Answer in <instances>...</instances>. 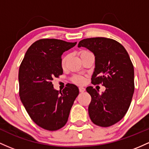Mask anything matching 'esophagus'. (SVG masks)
I'll list each match as a JSON object with an SVG mask.
<instances>
[{
  "label": "esophagus",
  "instance_id": "esophagus-1",
  "mask_svg": "<svg viewBox=\"0 0 149 149\" xmlns=\"http://www.w3.org/2000/svg\"><path fill=\"white\" fill-rule=\"evenodd\" d=\"M79 91L80 92H84V91H85V88L84 87H82V86H80V87L79 88Z\"/></svg>",
  "mask_w": 149,
  "mask_h": 149
}]
</instances>
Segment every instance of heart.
Masks as SVG:
<instances>
[{
  "instance_id": "heart-1",
  "label": "heart",
  "mask_w": 149,
  "mask_h": 149,
  "mask_svg": "<svg viewBox=\"0 0 149 149\" xmlns=\"http://www.w3.org/2000/svg\"><path fill=\"white\" fill-rule=\"evenodd\" d=\"M84 53H86V51H84L81 53V54H82ZM67 57H65V58H63V60H62V65H65V64L66 63V61H67ZM72 81L73 82L77 84H81L84 83V79L83 77H81V76H74L72 78Z\"/></svg>"
}]
</instances>
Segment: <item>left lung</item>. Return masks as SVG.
I'll use <instances>...</instances> for the list:
<instances>
[{
    "label": "left lung",
    "instance_id": "left-lung-1",
    "mask_svg": "<svg viewBox=\"0 0 149 149\" xmlns=\"http://www.w3.org/2000/svg\"><path fill=\"white\" fill-rule=\"evenodd\" d=\"M78 47L93 53L92 83H102L106 87L101 94L92 86L86 88L91 96L88 108L90 119L103 127L115 125L127 112L134 91V72L128 53L118 41L104 37L85 38Z\"/></svg>",
    "mask_w": 149,
    "mask_h": 149
}]
</instances>
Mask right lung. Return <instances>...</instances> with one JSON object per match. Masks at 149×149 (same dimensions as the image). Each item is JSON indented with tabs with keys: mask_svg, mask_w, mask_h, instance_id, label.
<instances>
[{
	"mask_svg": "<svg viewBox=\"0 0 149 149\" xmlns=\"http://www.w3.org/2000/svg\"><path fill=\"white\" fill-rule=\"evenodd\" d=\"M76 44L54 38L40 39L28 48L19 67L22 103L33 121L46 130L55 131L65 126L79 94V88L73 84L58 91L51 81L63 73V53Z\"/></svg>",
	"mask_w": 149,
	"mask_h": 149,
	"instance_id": "add662e5",
	"label": "right lung"
}]
</instances>
